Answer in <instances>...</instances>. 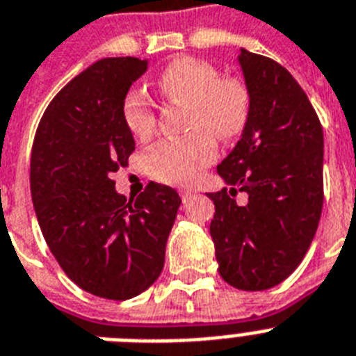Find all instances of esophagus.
<instances>
[{"label":"esophagus","instance_id":"1","mask_svg":"<svg viewBox=\"0 0 356 356\" xmlns=\"http://www.w3.org/2000/svg\"><path fill=\"white\" fill-rule=\"evenodd\" d=\"M179 195H181V199H183V201L186 202L188 199H190V197L195 195V192H193L192 188H181V190H179Z\"/></svg>","mask_w":356,"mask_h":356}]
</instances>
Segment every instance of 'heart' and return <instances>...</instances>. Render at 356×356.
Masks as SVG:
<instances>
[{
	"label": "heart",
	"mask_w": 356,
	"mask_h": 356,
	"mask_svg": "<svg viewBox=\"0 0 356 356\" xmlns=\"http://www.w3.org/2000/svg\"><path fill=\"white\" fill-rule=\"evenodd\" d=\"M164 94L188 106L186 134L161 141L148 152V168L170 184L193 183L217 157V141L228 143L246 127L250 94L235 77L219 76L210 63L193 58L175 59L157 81ZM122 121L134 136L154 132V104L143 88H130L122 99Z\"/></svg>",
	"instance_id": "obj_1"
}]
</instances>
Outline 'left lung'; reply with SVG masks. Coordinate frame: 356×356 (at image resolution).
I'll return each mask as SVG.
<instances>
[{"label": "left lung", "instance_id": "8db88e82", "mask_svg": "<svg viewBox=\"0 0 356 356\" xmlns=\"http://www.w3.org/2000/svg\"><path fill=\"white\" fill-rule=\"evenodd\" d=\"M250 94L241 141L217 166L229 184L208 193L219 273L229 286L262 291L293 273L312 244L324 204V134L295 77L273 59L241 50ZM237 191L247 202L234 201Z\"/></svg>", "mask_w": 356, "mask_h": 356}]
</instances>
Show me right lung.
<instances>
[{"label":"right lung","instance_id":"add662e5","mask_svg":"<svg viewBox=\"0 0 356 356\" xmlns=\"http://www.w3.org/2000/svg\"><path fill=\"white\" fill-rule=\"evenodd\" d=\"M148 68L137 58H106L63 86L34 137L31 193L56 261L95 297L127 300L163 271L181 197L150 183L136 201L115 192L112 173L136 150L122 99Z\"/></svg>","mask_w":356,"mask_h":356}]
</instances>
